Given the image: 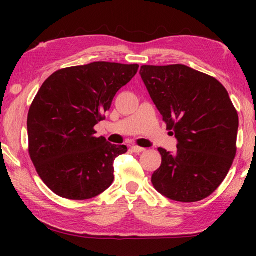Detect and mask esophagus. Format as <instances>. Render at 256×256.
Here are the masks:
<instances>
[{"label": "esophagus", "instance_id": "esophagus-1", "mask_svg": "<svg viewBox=\"0 0 256 256\" xmlns=\"http://www.w3.org/2000/svg\"><path fill=\"white\" fill-rule=\"evenodd\" d=\"M131 149H132L133 152H136V154H141V152H144V151L146 150L144 148H141V146H133Z\"/></svg>", "mask_w": 256, "mask_h": 256}]
</instances>
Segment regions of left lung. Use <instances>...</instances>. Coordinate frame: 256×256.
Returning <instances> with one entry per match:
<instances>
[{
	"instance_id": "8db88e82",
	"label": "left lung",
	"mask_w": 256,
	"mask_h": 256,
	"mask_svg": "<svg viewBox=\"0 0 256 256\" xmlns=\"http://www.w3.org/2000/svg\"><path fill=\"white\" fill-rule=\"evenodd\" d=\"M140 74L178 141L174 154L158 149L162 166L151 182L170 200L201 201L219 188L235 159L236 108L216 78L186 66H142Z\"/></svg>"
}]
</instances>
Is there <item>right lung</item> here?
Wrapping results in <instances>:
<instances>
[{"instance_id":"obj_1","label":"right lung","mask_w":256,"mask_h":256,"mask_svg":"<svg viewBox=\"0 0 256 256\" xmlns=\"http://www.w3.org/2000/svg\"><path fill=\"white\" fill-rule=\"evenodd\" d=\"M138 68L110 62L60 68L38 90L28 112V150L38 175L56 196L88 200L112 185L114 160L128 148L94 136V128Z\"/></svg>"}]
</instances>
